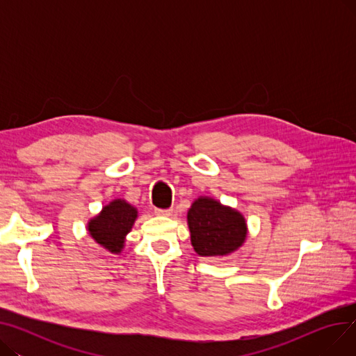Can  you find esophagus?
<instances>
[{
  "mask_svg": "<svg viewBox=\"0 0 356 356\" xmlns=\"http://www.w3.org/2000/svg\"><path fill=\"white\" fill-rule=\"evenodd\" d=\"M154 213L159 216H170L173 213V209H156Z\"/></svg>",
  "mask_w": 356,
  "mask_h": 356,
  "instance_id": "1",
  "label": "esophagus"
}]
</instances>
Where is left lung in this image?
Instances as JSON below:
<instances>
[{"label": "left lung", "instance_id": "1", "mask_svg": "<svg viewBox=\"0 0 356 356\" xmlns=\"http://www.w3.org/2000/svg\"><path fill=\"white\" fill-rule=\"evenodd\" d=\"M188 225L193 250L202 257H223L236 251L248 231L241 212L207 196L192 203Z\"/></svg>", "mask_w": 356, "mask_h": 356}]
</instances>
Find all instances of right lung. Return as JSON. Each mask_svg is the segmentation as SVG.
Segmentation results:
<instances>
[{
	"label": "right lung",
	"instance_id": "add662e5",
	"mask_svg": "<svg viewBox=\"0 0 356 356\" xmlns=\"http://www.w3.org/2000/svg\"><path fill=\"white\" fill-rule=\"evenodd\" d=\"M138 216L137 209L124 199L109 202L102 211L88 222L89 235L112 254L124 248L127 234L133 228Z\"/></svg>",
	"mask_w": 356,
	"mask_h": 356
}]
</instances>
